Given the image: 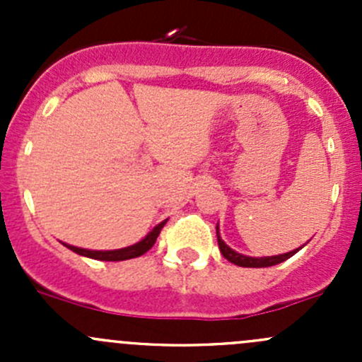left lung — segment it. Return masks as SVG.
I'll use <instances>...</instances> for the list:
<instances>
[{"label": "left lung", "mask_w": 362, "mask_h": 362, "mask_svg": "<svg viewBox=\"0 0 362 362\" xmlns=\"http://www.w3.org/2000/svg\"><path fill=\"white\" fill-rule=\"evenodd\" d=\"M215 229H217V242H218V249H221L222 255H224L229 262H233V264H236V266H242V268H268V266L280 264V262H284V261H287L289 257H293L296 252L301 250L303 247H305L303 245V247H299V249L287 252V254L268 255V257H250V255H243V254H240V252L233 250L229 245H226L224 240L221 238V233H218V224Z\"/></svg>", "instance_id": "8db88e82"}]
</instances>
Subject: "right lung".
I'll use <instances>...</instances> for the list:
<instances>
[{"label":"right lung","instance_id":"add662e5","mask_svg":"<svg viewBox=\"0 0 362 362\" xmlns=\"http://www.w3.org/2000/svg\"><path fill=\"white\" fill-rule=\"evenodd\" d=\"M168 221V218H166ZM166 221H163L160 224L156 226L144 240H140L138 243L129 247H124V249H115V250H89V249H80V247L75 245H68V243H63L64 247H68L69 250H73L75 254L83 255V257H90V259H96V261H126V259H134V257H140L144 255L145 252L151 250L152 245L156 243L158 240L160 229L163 226L166 224Z\"/></svg>","mask_w":362,"mask_h":362}]
</instances>
